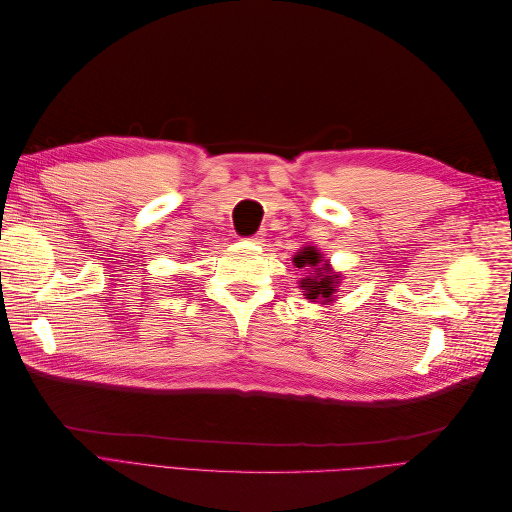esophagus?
Returning a JSON list of instances; mask_svg holds the SVG:
<instances>
[{
	"instance_id": "1",
	"label": "esophagus",
	"mask_w": 512,
	"mask_h": 512,
	"mask_svg": "<svg viewBox=\"0 0 512 512\" xmlns=\"http://www.w3.org/2000/svg\"><path fill=\"white\" fill-rule=\"evenodd\" d=\"M265 230H258L256 232V235H252V237H247V241H252V243H256V245H262V243H265Z\"/></svg>"
}]
</instances>
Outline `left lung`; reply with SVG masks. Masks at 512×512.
<instances>
[{
    "label": "left lung",
    "mask_w": 512,
    "mask_h": 512,
    "mask_svg": "<svg viewBox=\"0 0 512 512\" xmlns=\"http://www.w3.org/2000/svg\"><path fill=\"white\" fill-rule=\"evenodd\" d=\"M294 267H309L314 269L312 275H307L301 280V290L305 292V299H312V301H320V303H331L335 299V292L339 286V275L329 271L327 260H322V254L316 250V247H303L301 252L294 254L292 258Z\"/></svg>",
    "instance_id": "1"
}]
</instances>
